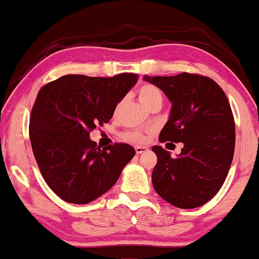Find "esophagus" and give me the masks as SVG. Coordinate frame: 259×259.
<instances>
[{
    "label": "esophagus",
    "mask_w": 259,
    "mask_h": 259,
    "mask_svg": "<svg viewBox=\"0 0 259 259\" xmlns=\"http://www.w3.org/2000/svg\"><path fill=\"white\" fill-rule=\"evenodd\" d=\"M135 151H136L137 155H141V154H143V152H147L148 151V148H145V147H136V148H135Z\"/></svg>",
    "instance_id": "34e87169"
}]
</instances>
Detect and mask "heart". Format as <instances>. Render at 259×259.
<instances>
[{"mask_svg":"<svg viewBox=\"0 0 259 259\" xmlns=\"http://www.w3.org/2000/svg\"><path fill=\"white\" fill-rule=\"evenodd\" d=\"M138 98H140L141 103L145 105L147 108H150L155 104H161L163 102V93L159 90L157 87L152 84H143L141 85L137 90ZM118 110V107L116 108L115 111ZM123 138L133 143H144L145 136L140 131H126L123 134Z\"/></svg>","mask_w":259,"mask_h":259,"instance_id":"obj_1","label":"heart"}]
</instances>
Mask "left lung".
Returning a JSON list of instances; mask_svg holds the SVG:
<instances>
[{"label": "left lung", "mask_w": 259, "mask_h": 259, "mask_svg": "<svg viewBox=\"0 0 259 259\" xmlns=\"http://www.w3.org/2000/svg\"><path fill=\"white\" fill-rule=\"evenodd\" d=\"M144 79L172 103L159 142L184 144L175 158L159 145L152 147L157 155L152 185L175 206H201L220 191L234 158L235 119L227 95L212 78L198 74L144 76Z\"/></svg>", "instance_id": "8db88e82"}]
</instances>
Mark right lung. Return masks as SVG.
<instances>
[{"label":"right lung","mask_w":259,"mask_h":259,"mask_svg":"<svg viewBox=\"0 0 259 259\" xmlns=\"http://www.w3.org/2000/svg\"><path fill=\"white\" fill-rule=\"evenodd\" d=\"M136 74L112 77L65 75L47 83L32 107L29 136L48 187L68 203L87 204L105 194L135 156L125 143L101 148L89 134L108 123Z\"/></svg>","instance_id":"right-lung-1"}]
</instances>
